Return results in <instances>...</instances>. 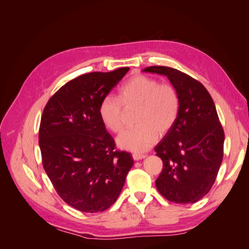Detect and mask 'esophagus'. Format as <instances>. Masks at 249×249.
<instances>
[{
	"label": "esophagus",
	"instance_id": "34e87169",
	"mask_svg": "<svg viewBox=\"0 0 249 249\" xmlns=\"http://www.w3.org/2000/svg\"><path fill=\"white\" fill-rule=\"evenodd\" d=\"M146 156L145 155H139V154H134L133 155V159L135 160V161H139V160H142V159H144Z\"/></svg>",
	"mask_w": 249,
	"mask_h": 249
}]
</instances>
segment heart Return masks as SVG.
<instances>
[{"label":"heart","instance_id":"b5f03b06","mask_svg":"<svg viewBox=\"0 0 249 249\" xmlns=\"http://www.w3.org/2000/svg\"><path fill=\"white\" fill-rule=\"evenodd\" d=\"M137 107L133 129L120 134L117 145L132 153H143L157 142L159 135L167 134L175 125L179 112V97L170 84L144 74H136L120 87L118 100L106 95L101 101L99 114L105 126L113 133L124 129V110Z\"/></svg>","mask_w":249,"mask_h":249}]
</instances>
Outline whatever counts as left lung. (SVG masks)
I'll use <instances>...</instances> for the list:
<instances>
[{
  "mask_svg": "<svg viewBox=\"0 0 249 249\" xmlns=\"http://www.w3.org/2000/svg\"><path fill=\"white\" fill-rule=\"evenodd\" d=\"M166 76L179 97L175 125L155 152L163 161L157 189L176 203H194L210 191L223 158L224 132L215 104L201 83L167 66L143 70Z\"/></svg>",
  "mask_w": 249,
  "mask_h": 249,
  "instance_id": "1",
  "label": "left lung"
}]
</instances>
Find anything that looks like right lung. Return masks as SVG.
Listing matches in <instances>:
<instances>
[{
	"instance_id": "add662e5",
	"label": "right lung",
	"mask_w": 249,
	"mask_h": 249,
	"mask_svg": "<svg viewBox=\"0 0 249 249\" xmlns=\"http://www.w3.org/2000/svg\"><path fill=\"white\" fill-rule=\"evenodd\" d=\"M129 70L82 74L44 107L38 135L43 168L59 196L81 212L110 208L134 164L131 154L114 149L99 114L101 101Z\"/></svg>"
}]
</instances>
